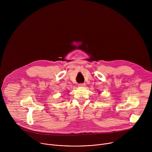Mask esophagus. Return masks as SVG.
Returning a JSON list of instances; mask_svg holds the SVG:
<instances>
[{"label":"esophagus","instance_id":"esophagus-1","mask_svg":"<svg viewBox=\"0 0 152 152\" xmlns=\"http://www.w3.org/2000/svg\"><path fill=\"white\" fill-rule=\"evenodd\" d=\"M85 86V83H81L79 84V86H80V87H83V86Z\"/></svg>","mask_w":152,"mask_h":152}]
</instances>
